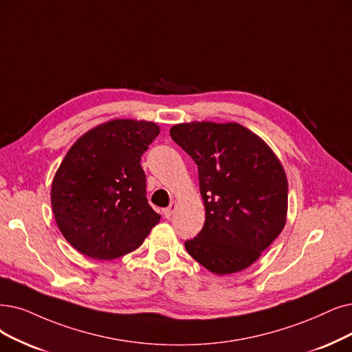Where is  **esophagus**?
I'll return each instance as SVG.
<instances>
[{"label":"esophagus","instance_id":"34e87169","mask_svg":"<svg viewBox=\"0 0 352 352\" xmlns=\"http://www.w3.org/2000/svg\"><path fill=\"white\" fill-rule=\"evenodd\" d=\"M175 208H176V202H172L170 205H168L166 209H163V214L166 218H170L175 212Z\"/></svg>","mask_w":352,"mask_h":352}]
</instances>
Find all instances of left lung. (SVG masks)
Listing matches in <instances>:
<instances>
[{"label":"left lung","mask_w":352,"mask_h":352,"mask_svg":"<svg viewBox=\"0 0 352 352\" xmlns=\"http://www.w3.org/2000/svg\"><path fill=\"white\" fill-rule=\"evenodd\" d=\"M170 135L198 166L205 205L204 228L185 243L188 252L215 274L247 269L285 228L282 163L257 134L236 122L177 124Z\"/></svg>","instance_id":"obj_1"}]
</instances>
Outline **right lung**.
<instances>
[{"mask_svg":"<svg viewBox=\"0 0 352 352\" xmlns=\"http://www.w3.org/2000/svg\"><path fill=\"white\" fill-rule=\"evenodd\" d=\"M159 133L154 122L112 120L67 151L53 177L52 208L66 241L83 256L112 260L129 254L159 223L140 164Z\"/></svg>","mask_w":352,"mask_h":352,"instance_id":"obj_1","label":"right lung"}]
</instances>
